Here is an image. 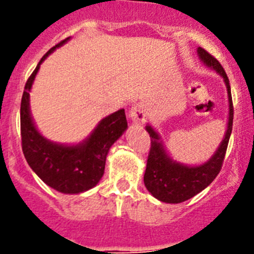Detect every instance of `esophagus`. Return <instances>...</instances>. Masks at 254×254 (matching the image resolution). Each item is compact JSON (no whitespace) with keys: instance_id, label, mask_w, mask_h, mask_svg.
<instances>
[{"instance_id":"obj_1","label":"esophagus","mask_w":254,"mask_h":254,"mask_svg":"<svg viewBox=\"0 0 254 254\" xmlns=\"http://www.w3.org/2000/svg\"><path fill=\"white\" fill-rule=\"evenodd\" d=\"M129 118L136 125H142L147 118V112L145 105L141 104V103L132 105V108L129 109Z\"/></svg>"}]
</instances>
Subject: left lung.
I'll list each match as a JSON object with an SVG mask.
<instances>
[{"label":"left lung","instance_id":"1","mask_svg":"<svg viewBox=\"0 0 254 254\" xmlns=\"http://www.w3.org/2000/svg\"><path fill=\"white\" fill-rule=\"evenodd\" d=\"M197 55L205 66L219 73L225 82L229 102L228 126H226L223 141L220 142L216 151L206 163L199 164V165H187V164L174 160L164 146L160 134L150 125L146 126V131L151 137V149H150L146 170L143 176V183L150 193L161 202H185L205 190L207 186H210L211 182L216 178L221 169L229 138L232 134L233 116H234L233 112L234 111H233L232 91H230L228 76L219 61L212 57L205 49L198 47Z\"/></svg>","mask_w":254,"mask_h":254}]
</instances>
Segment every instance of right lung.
<instances>
[{
	"mask_svg": "<svg viewBox=\"0 0 254 254\" xmlns=\"http://www.w3.org/2000/svg\"><path fill=\"white\" fill-rule=\"evenodd\" d=\"M69 38L49 49L39 61L25 84L20 108L22 152L29 167L53 190L64 194H77L95 187L104 174L111 146L127 129L125 109L103 118L84 141L64 145L48 140L38 131L30 113V90L40 64Z\"/></svg>",
	"mask_w": 254,
	"mask_h": 254,
	"instance_id": "right-lung-1",
	"label": "right lung"
}]
</instances>
